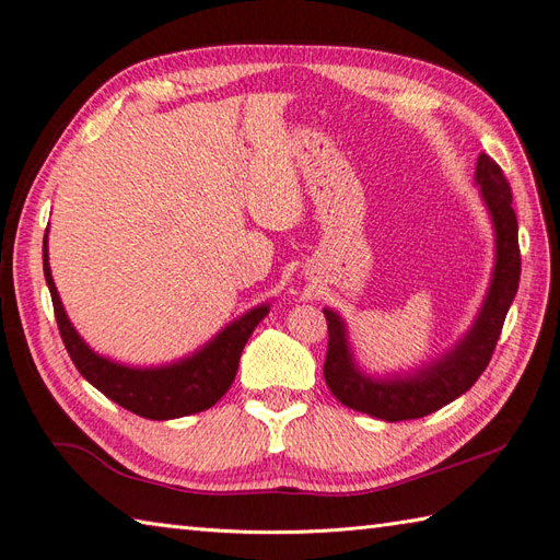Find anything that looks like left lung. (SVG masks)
Wrapping results in <instances>:
<instances>
[{
  "instance_id": "8db88e82",
  "label": "left lung",
  "mask_w": 560,
  "mask_h": 560,
  "mask_svg": "<svg viewBox=\"0 0 560 560\" xmlns=\"http://www.w3.org/2000/svg\"><path fill=\"white\" fill-rule=\"evenodd\" d=\"M474 182L495 229V268L483 306L467 336L453 350L442 354L411 376L371 378L358 369L348 346L346 322L341 315L325 308L329 348L325 360V381L331 395L348 409L362 411L387 422L413 420L430 416L451 404L479 381L486 371L504 325L506 311L518 290L521 249L518 222L512 208V186L502 167L488 154H479Z\"/></svg>"
}]
</instances>
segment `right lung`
<instances>
[{
	"label": "right lung",
	"instance_id": "add662e5",
	"mask_svg": "<svg viewBox=\"0 0 560 560\" xmlns=\"http://www.w3.org/2000/svg\"><path fill=\"white\" fill-rule=\"evenodd\" d=\"M46 238L48 229L44 235V278L50 299H54L62 343L70 352L79 374L93 387L130 413L149 420H171L206 411L226 395L235 374H238V362L247 338L268 315L266 303L231 322L226 329L219 331L210 343L194 352L191 358L151 369L118 364L93 352L72 327L58 296L54 276H50Z\"/></svg>",
	"mask_w": 560,
	"mask_h": 560
}]
</instances>
